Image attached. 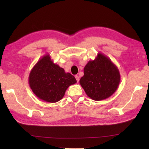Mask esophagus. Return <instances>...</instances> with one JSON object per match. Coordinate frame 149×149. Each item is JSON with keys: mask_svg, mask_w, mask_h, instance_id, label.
Segmentation results:
<instances>
[{"mask_svg": "<svg viewBox=\"0 0 149 149\" xmlns=\"http://www.w3.org/2000/svg\"><path fill=\"white\" fill-rule=\"evenodd\" d=\"M75 79H76L77 82L78 83V82L79 81V77L78 75H75Z\"/></svg>", "mask_w": 149, "mask_h": 149, "instance_id": "34e87169", "label": "esophagus"}]
</instances>
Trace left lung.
I'll use <instances>...</instances> for the list:
<instances>
[{"instance_id": "obj_1", "label": "left lung", "mask_w": 149, "mask_h": 149, "mask_svg": "<svg viewBox=\"0 0 149 149\" xmlns=\"http://www.w3.org/2000/svg\"><path fill=\"white\" fill-rule=\"evenodd\" d=\"M120 82L117 66L108 57L99 52L94 60L84 68L79 83L87 95L94 100H102L116 91Z\"/></svg>"}]
</instances>
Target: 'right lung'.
<instances>
[{
  "label": "right lung",
  "mask_w": 149,
  "mask_h": 149,
  "mask_svg": "<svg viewBox=\"0 0 149 149\" xmlns=\"http://www.w3.org/2000/svg\"><path fill=\"white\" fill-rule=\"evenodd\" d=\"M76 83L74 75L54 63L49 54L38 60L29 75V86L34 95L50 103L61 100L67 88Z\"/></svg>",
  "instance_id": "add662e5"
}]
</instances>
